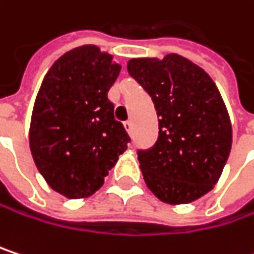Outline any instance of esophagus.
<instances>
[{
  "instance_id": "obj_1",
  "label": "esophagus",
  "mask_w": 254,
  "mask_h": 254,
  "mask_svg": "<svg viewBox=\"0 0 254 254\" xmlns=\"http://www.w3.org/2000/svg\"><path fill=\"white\" fill-rule=\"evenodd\" d=\"M124 127H125V129H127V132H130V130H132V122H130V121H127V122L124 124Z\"/></svg>"
}]
</instances>
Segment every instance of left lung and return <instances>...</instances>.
<instances>
[{
  "mask_svg": "<svg viewBox=\"0 0 254 254\" xmlns=\"http://www.w3.org/2000/svg\"><path fill=\"white\" fill-rule=\"evenodd\" d=\"M127 72L150 94L158 116L155 144L138 150L148 189L166 203L193 202L218 182L233 142L215 82L176 54L130 59Z\"/></svg>",
  "mask_w": 254,
  "mask_h": 254,
  "instance_id": "obj_1",
  "label": "left lung"
}]
</instances>
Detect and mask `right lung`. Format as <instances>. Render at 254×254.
<instances>
[{
	"label": "right lung",
	"instance_id": "right-lung-1",
	"mask_svg": "<svg viewBox=\"0 0 254 254\" xmlns=\"http://www.w3.org/2000/svg\"><path fill=\"white\" fill-rule=\"evenodd\" d=\"M121 72L94 45L75 48L51 66L36 97L29 144L48 185L68 199L93 195L130 141L107 93Z\"/></svg>",
	"mask_w": 254,
	"mask_h": 254
}]
</instances>
